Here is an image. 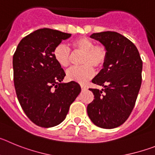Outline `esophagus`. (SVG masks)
<instances>
[{"instance_id":"obj_1","label":"esophagus","mask_w":155,"mask_h":155,"mask_svg":"<svg viewBox=\"0 0 155 155\" xmlns=\"http://www.w3.org/2000/svg\"><path fill=\"white\" fill-rule=\"evenodd\" d=\"M81 87L82 90H86V89H87V87H86L85 85H84V84H81Z\"/></svg>"}]
</instances>
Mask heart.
Wrapping results in <instances>:
<instances>
[{
  "mask_svg": "<svg viewBox=\"0 0 155 155\" xmlns=\"http://www.w3.org/2000/svg\"><path fill=\"white\" fill-rule=\"evenodd\" d=\"M91 39L80 36L74 39L71 43V50L73 53H81L80 67L71 68L67 71L68 80L84 84L94 76V69H101L104 67L108 57L107 49L104 45H94ZM68 46L59 44L53 50V57L57 64L63 68L68 67L71 63V52Z\"/></svg>",
  "mask_w": 155,
  "mask_h": 155,
  "instance_id": "1",
  "label": "heart"
}]
</instances>
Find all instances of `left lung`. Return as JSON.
<instances>
[{"label":"left lung","instance_id":"1","mask_svg":"<svg viewBox=\"0 0 155 155\" xmlns=\"http://www.w3.org/2000/svg\"><path fill=\"white\" fill-rule=\"evenodd\" d=\"M90 37L106 47L108 57L103 69L92 80L104 88H89L94 99L87 105V115L101 128H116L134 109L141 86L143 62L136 46L118 32L102 31Z\"/></svg>","mask_w":155,"mask_h":155}]
</instances>
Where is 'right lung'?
I'll use <instances>...</instances> for the list:
<instances>
[{
    "label": "right lung",
    "instance_id": "1",
    "mask_svg": "<svg viewBox=\"0 0 155 155\" xmlns=\"http://www.w3.org/2000/svg\"><path fill=\"white\" fill-rule=\"evenodd\" d=\"M71 34L40 28L24 37L13 56L14 84L18 102L33 124L48 127L66 118L81 92L75 81L61 83L66 74L53 57V50Z\"/></svg>",
    "mask_w": 155,
    "mask_h": 155
}]
</instances>
